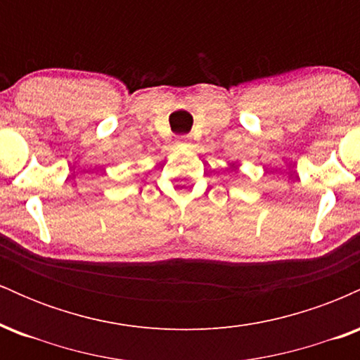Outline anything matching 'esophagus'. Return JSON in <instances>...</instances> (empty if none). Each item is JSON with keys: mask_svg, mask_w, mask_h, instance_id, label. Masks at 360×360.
<instances>
[{"mask_svg": "<svg viewBox=\"0 0 360 360\" xmlns=\"http://www.w3.org/2000/svg\"><path fill=\"white\" fill-rule=\"evenodd\" d=\"M176 146L181 147V148H186L191 146V142H189V137H186V135H181V137H177L176 140Z\"/></svg>", "mask_w": 360, "mask_h": 360, "instance_id": "obj_1", "label": "esophagus"}]
</instances>
